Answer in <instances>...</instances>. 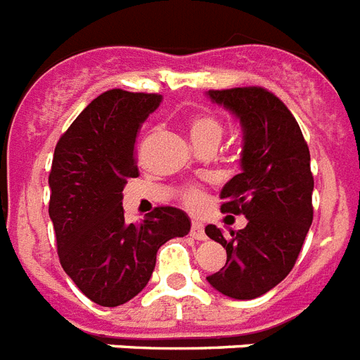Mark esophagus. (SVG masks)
Instances as JSON below:
<instances>
[{
  "label": "esophagus",
  "mask_w": 360,
  "mask_h": 360,
  "mask_svg": "<svg viewBox=\"0 0 360 360\" xmlns=\"http://www.w3.org/2000/svg\"><path fill=\"white\" fill-rule=\"evenodd\" d=\"M190 236L195 238V240H207L205 235V226L201 221H192V227H190Z\"/></svg>",
  "instance_id": "obj_1"
}]
</instances>
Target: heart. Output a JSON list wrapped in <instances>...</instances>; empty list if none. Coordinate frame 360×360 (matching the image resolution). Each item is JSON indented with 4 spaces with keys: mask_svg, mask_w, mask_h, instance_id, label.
I'll return each mask as SVG.
<instances>
[{
    "mask_svg": "<svg viewBox=\"0 0 360 360\" xmlns=\"http://www.w3.org/2000/svg\"><path fill=\"white\" fill-rule=\"evenodd\" d=\"M221 134H224V125L220 124V120L214 118L212 114H195L190 120V136L192 142H203V140H216L220 142ZM181 200L188 209H198L203 201V192L198 186H186L181 192Z\"/></svg>",
    "mask_w": 360,
    "mask_h": 360,
    "instance_id": "1",
    "label": "heart"
}]
</instances>
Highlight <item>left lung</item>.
<instances>
[{
	"label": "left lung",
	"mask_w": 360,
	"mask_h": 360,
	"mask_svg": "<svg viewBox=\"0 0 360 360\" xmlns=\"http://www.w3.org/2000/svg\"><path fill=\"white\" fill-rule=\"evenodd\" d=\"M214 103L240 120V174L221 188V210L244 214L248 226L205 233L227 251L226 266L207 277L233 300H253L285 279L296 264L312 224L311 153L296 118L261 86L209 90Z\"/></svg>",
	"instance_id": "obj_1"
}]
</instances>
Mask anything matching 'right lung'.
<instances>
[{"label": "right lung", "instance_id": "right-lung-1", "mask_svg": "<svg viewBox=\"0 0 360 360\" xmlns=\"http://www.w3.org/2000/svg\"><path fill=\"white\" fill-rule=\"evenodd\" d=\"M160 94L107 90L58 139L49 172V218L58 261L84 296L118 307L142 292L159 248L190 231L188 216L157 207L139 224L124 216V186L139 175L136 133Z\"/></svg>", "mask_w": 360, "mask_h": 360}]
</instances>
